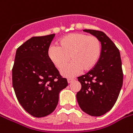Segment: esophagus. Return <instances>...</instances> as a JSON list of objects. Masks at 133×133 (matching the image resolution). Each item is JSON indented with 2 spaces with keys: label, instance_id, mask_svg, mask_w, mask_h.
Listing matches in <instances>:
<instances>
[{
  "label": "esophagus",
  "instance_id": "esophagus-1",
  "mask_svg": "<svg viewBox=\"0 0 133 133\" xmlns=\"http://www.w3.org/2000/svg\"><path fill=\"white\" fill-rule=\"evenodd\" d=\"M74 80H75L74 79H68V83H72V82Z\"/></svg>",
  "mask_w": 133,
  "mask_h": 133
}]
</instances>
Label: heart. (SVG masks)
Listing matches in <instances>:
<instances>
[{"label": "heart", "instance_id": "b5f03b06", "mask_svg": "<svg viewBox=\"0 0 133 133\" xmlns=\"http://www.w3.org/2000/svg\"><path fill=\"white\" fill-rule=\"evenodd\" d=\"M100 41L95 36L84 33H72L58 41V47L51 46L48 56L52 63L65 77H73L81 70L90 71L95 68L101 55Z\"/></svg>", "mask_w": 133, "mask_h": 133}]
</instances>
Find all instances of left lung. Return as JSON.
<instances>
[{
    "label": "left lung",
    "mask_w": 133,
    "mask_h": 133,
    "mask_svg": "<svg viewBox=\"0 0 133 133\" xmlns=\"http://www.w3.org/2000/svg\"><path fill=\"white\" fill-rule=\"evenodd\" d=\"M99 38L101 55L95 68L78 77L81 88L77 93L81 109L91 116L99 117L110 110L117 100L123 84L119 50L103 32L83 30Z\"/></svg>",
    "instance_id": "left-lung-1"
}]
</instances>
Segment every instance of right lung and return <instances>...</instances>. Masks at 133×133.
Masks as SVG:
<instances>
[{"label":"right lung","mask_w":133,"mask_h":133,"mask_svg":"<svg viewBox=\"0 0 133 133\" xmlns=\"http://www.w3.org/2000/svg\"><path fill=\"white\" fill-rule=\"evenodd\" d=\"M55 34L34 36L18 48L12 68V85L20 104L35 117L50 115L58 95L68 85L48 56Z\"/></svg>","instance_id":"right-lung-1"}]
</instances>
